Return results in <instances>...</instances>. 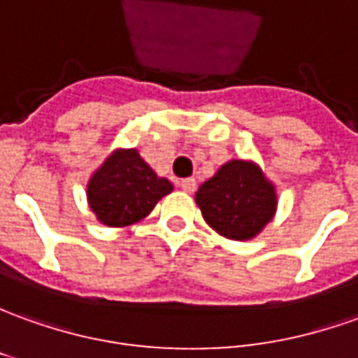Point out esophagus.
<instances>
[{
	"instance_id": "obj_1",
	"label": "esophagus",
	"mask_w": 358,
	"mask_h": 358,
	"mask_svg": "<svg viewBox=\"0 0 358 358\" xmlns=\"http://www.w3.org/2000/svg\"><path fill=\"white\" fill-rule=\"evenodd\" d=\"M177 185L183 189L185 193H193L194 189H196V181H194L193 177H189V179H181Z\"/></svg>"
}]
</instances>
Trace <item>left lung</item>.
Listing matches in <instances>:
<instances>
[{
	"mask_svg": "<svg viewBox=\"0 0 358 358\" xmlns=\"http://www.w3.org/2000/svg\"><path fill=\"white\" fill-rule=\"evenodd\" d=\"M203 218L228 240L255 238L273 220L277 191L253 162L231 159L204 181L194 194Z\"/></svg>",
	"mask_w": 358,
	"mask_h": 358,
	"instance_id": "left-lung-1",
	"label": "left lung"
}]
</instances>
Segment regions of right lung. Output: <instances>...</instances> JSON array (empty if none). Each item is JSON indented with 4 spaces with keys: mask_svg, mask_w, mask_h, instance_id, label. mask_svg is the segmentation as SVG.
<instances>
[{
    "mask_svg": "<svg viewBox=\"0 0 358 358\" xmlns=\"http://www.w3.org/2000/svg\"><path fill=\"white\" fill-rule=\"evenodd\" d=\"M173 191L171 181L157 177L136 148L115 150L91 175L87 203L101 224L124 228L146 218L157 201Z\"/></svg>",
    "mask_w": 358,
    "mask_h": 358,
    "instance_id": "1",
    "label": "right lung"
}]
</instances>
